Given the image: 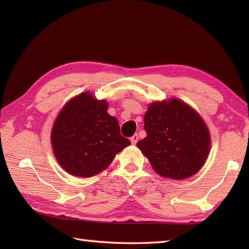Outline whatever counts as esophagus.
Masks as SVG:
<instances>
[{
    "instance_id": "34e87169",
    "label": "esophagus",
    "mask_w": 249,
    "mask_h": 249,
    "mask_svg": "<svg viewBox=\"0 0 249 249\" xmlns=\"http://www.w3.org/2000/svg\"><path fill=\"white\" fill-rule=\"evenodd\" d=\"M138 139H139V137H138V134H135L133 137H131L130 138V141H131V143L133 144H136L137 142H138Z\"/></svg>"
}]
</instances>
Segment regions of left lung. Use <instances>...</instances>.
Instances as JSON below:
<instances>
[{"label": "left lung", "mask_w": 249, "mask_h": 249, "mask_svg": "<svg viewBox=\"0 0 249 249\" xmlns=\"http://www.w3.org/2000/svg\"><path fill=\"white\" fill-rule=\"evenodd\" d=\"M146 137L137 143L160 176L184 179L208 158L211 138L197 111L178 98L154 102L144 115Z\"/></svg>", "instance_id": "8db88e82"}]
</instances>
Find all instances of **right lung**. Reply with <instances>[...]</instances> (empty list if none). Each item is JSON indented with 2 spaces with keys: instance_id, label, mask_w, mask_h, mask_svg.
<instances>
[{
  "instance_id": "obj_1",
  "label": "right lung",
  "mask_w": 249,
  "mask_h": 249,
  "mask_svg": "<svg viewBox=\"0 0 249 249\" xmlns=\"http://www.w3.org/2000/svg\"><path fill=\"white\" fill-rule=\"evenodd\" d=\"M107 110L106 100L84 92L71 99L56 116L51 130L52 149L60 166L71 176H96L130 144L121 135L118 120Z\"/></svg>"
}]
</instances>
